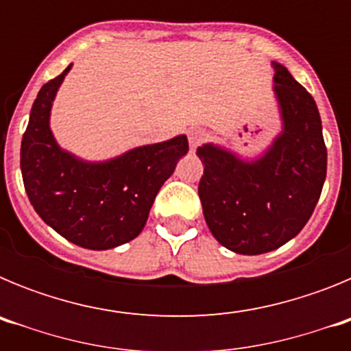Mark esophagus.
I'll use <instances>...</instances> for the list:
<instances>
[{
  "label": "esophagus",
  "mask_w": 351,
  "mask_h": 351,
  "mask_svg": "<svg viewBox=\"0 0 351 351\" xmlns=\"http://www.w3.org/2000/svg\"><path fill=\"white\" fill-rule=\"evenodd\" d=\"M207 137H209V133H207L204 128L190 130V133H188V141H190V147L191 149H197L198 145L204 144V142L207 141Z\"/></svg>",
  "instance_id": "1"
}]
</instances>
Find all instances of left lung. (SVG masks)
Returning a JSON list of instances; mask_svg holds the SVG:
<instances>
[{"mask_svg":"<svg viewBox=\"0 0 351 351\" xmlns=\"http://www.w3.org/2000/svg\"><path fill=\"white\" fill-rule=\"evenodd\" d=\"M283 132L256 161L206 144L198 197L210 234L239 255L278 250L311 218L327 176V147L313 96L274 63Z\"/></svg>","mask_w":351,"mask_h":351,"instance_id":"left-lung-1","label":"left lung"}]
</instances>
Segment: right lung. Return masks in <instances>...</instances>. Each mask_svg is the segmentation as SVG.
Here are the masks:
<instances>
[{
    "label": "right lung",
    "mask_w": 351,
    "mask_h": 351,
    "mask_svg": "<svg viewBox=\"0 0 351 351\" xmlns=\"http://www.w3.org/2000/svg\"><path fill=\"white\" fill-rule=\"evenodd\" d=\"M70 68L43 84L31 107L21 144L24 188L40 218L70 243L110 250L141 234L158 191L188 153V138L142 145L101 163L77 160L49 128L52 100Z\"/></svg>",
    "instance_id": "right-lung-1"
}]
</instances>
